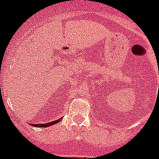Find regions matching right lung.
Masks as SVG:
<instances>
[{
  "instance_id": "obj_1",
  "label": "right lung",
  "mask_w": 159,
  "mask_h": 159,
  "mask_svg": "<svg viewBox=\"0 0 159 159\" xmlns=\"http://www.w3.org/2000/svg\"><path fill=\"white\" fill-rule=\"evenodd\" d=\"M61 119H62V118L58 119V120H55V121H50V122H48V123H44V124H31V126L36 127V128H39V127H40V128H47V127H49V126H51V125L58 123Z\"/></svg>"
}]
</instances>
